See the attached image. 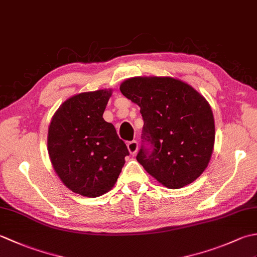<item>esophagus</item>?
<instances>
[{"label": "esophagus", "mask_w": 257, "mask_h": 257, "mask_svg": "<svg viewBox=\"0 0 257 257\" xmlns=\"http://www.w3.org/2000/svg\"><path fill=\"white\" fill-rule=\"evenodd\" d=\"M127 148L130 152V155H136L138 151V143L136 140L129 141V143L127 144Z\"/></svg>", "instance_id": "obj_1"}]
</instances>
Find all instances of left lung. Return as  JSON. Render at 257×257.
<instances>
[{
    "label": "left lung",
    "mask_w": 257,
    "mask_h": 257,
    "mask_svg": "<svg viewBox=\"0 0 257 257\" xmlns=\"http://www.w3.org/2000/svg\"><path fill=\"white\" fill-rule=\"evenodd\" d=\"M120 91L140 107L143 141L137 161L157 181L180 189L198 179L211 159L215 139L209 102L192 86L172 77H133Z\"/></svg>",
    "instance_id": "8db88e82"
}]
</instances>
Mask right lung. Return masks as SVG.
Masks as SVG:
<instances>
[{
	"label": "right lung",
	"instance_id": "add662e5",
	"mask_svg": "<svg viewBox=\"0 0 257 257\" xmlns=\"http://www.w3.org/2000/svg\"><path fill=\"white\" fill-rule=\"evenodd\" d=\"M110 96V89H100L68 98L48 128L54 170L69 190L87 198L112 189L129 155L113 124L102 118Z\"/></svg>",
	"mask_w": 257,
	"mask_h": 257
}]
</instances>
